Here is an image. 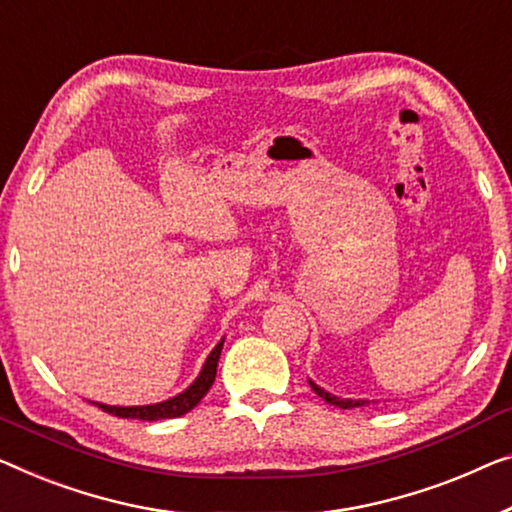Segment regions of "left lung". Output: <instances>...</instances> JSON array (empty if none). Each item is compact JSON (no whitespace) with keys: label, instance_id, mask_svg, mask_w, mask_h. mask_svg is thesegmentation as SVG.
Instances as JSON below:
<instances>
[{"label":"left lung","instance_id":"left-lung-1","mask_svg":"<svg viewBox=\"0 0 512 512\" xmlns=\"http://www.w3.org/2000/svg\"><path fill=\"white\" fill-rule=\"evenodd\" d=\"M308 384L312 391H315L319 398L326 400L329 404H333V407H340V409H354V407H363V404H370V400H352V398H338V395H331L329 391H324L322 386H317L315 381L308 379Z\"/></svg>","mask_w":512,"mask_h":512}]
</instances>
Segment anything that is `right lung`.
I'll list each match as a JSON object with an SVG mask.
<instances>
[{"label":"right lung","mask_w":512,"mask_h":512,"mask_svg":"<svg viewBox=\"0 0 512 512\" xmlns=\"http://www.w3.org/2000/svg\"><path fill=\"white\" fill-rule=\"evenodd\" d=\"M223 342L225 338L211 349V354L207 356V361H204L200 375L195 377L193 384L170 400H163L156 404H140V407H117V404H103V402H94V404H98L105 414H112L119 418H137V421H160V418H179L183 414H188V411L197 407V402L209 393L213 379H216V368H218L220 352H223Z\"/></svg>","instance_id":"add662e5"}]
</instances>
